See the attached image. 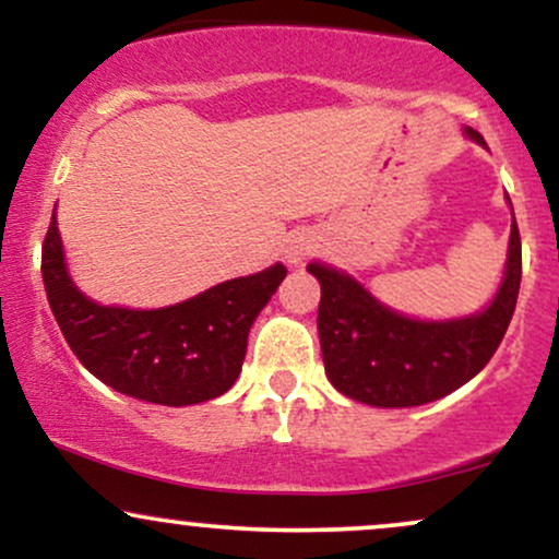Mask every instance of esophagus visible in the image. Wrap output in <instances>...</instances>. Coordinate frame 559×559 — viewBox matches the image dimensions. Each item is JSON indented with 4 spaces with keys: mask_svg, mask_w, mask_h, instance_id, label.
I'll return each instance as SVG.
<instances>
[{
    "mask_svg": "<svg viewBox=\"0 0 559 559\" xmlns=\"http://www.w3.org/2000/svg\"><path fill=\"white\" fill-rule=\"evenodd\" d=\"M318 249V241L312 239L310 234H297V236H288L284 243V260L288 267H299L301 262L310 258L312 252Z\"/></svg>",
    "mask_w": 559,
    "mask_h": 559,
    "instance_id": "obj_1",
    "label": "esophagus"
}]
</instances>
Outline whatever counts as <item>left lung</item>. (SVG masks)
<instances>
[{
	"instance_id": "obj_1",
	"label": "left lung",
	"mask_w": 559,
	"mask_h": 559,
	"mask_svg": "<svg viewBox=\"0 0 559 559\" xmlns=\"http://www.w3.org/2000/svg\"><path fill=\"white\" fill-rule=\"evenodd\" d=\"M465 136L486 146L484 136ZM507 204L512 202L507 197ZM521 234L512 213L507 262L484 310L460 318H413L381 299L352 273L312 260L320 284L318 336L329 381L349 400L373 407H418L476 378L502 342L521 292Z\"/></svg>"
}]
</instances>
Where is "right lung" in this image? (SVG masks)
<instances>
[{
	"mask_svg": "<svg viewBox=\"0 0 559 559\" xmlns=\"http://www.w3.org/2000/svg\"><path fill=\"white\" fill-rule=\"evenodd\" d=\"M41 278L62 336L88 373L133 400L186 407L226 394L249 329L286 278L281 262L155 310L99 305L75 286L52 213Z\"/></svg>",
	"mask_w": 559,
	"mask_h": 559,
	"instance_id": "obj_1",
	"label": "right lung"
}]
</instances>
